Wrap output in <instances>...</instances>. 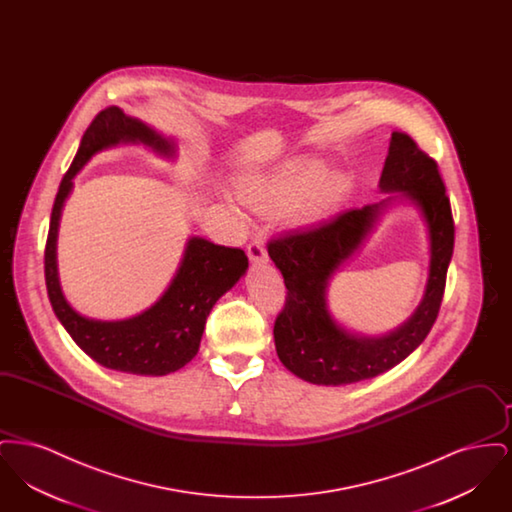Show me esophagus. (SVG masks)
<instances>
[{
    "label": "esophagus",
    "instance_id": "esophagus-1",
    "mask_svg": "<svg viewBox=\"0 0 512 512\" xmlns=\"http://www.w3.org/2000/svg\"><path fill=\"white\" fill-rule=\"evenodd\" d=\"M247 257L255 265H265L268 261L267 249L261 240H251L247 245Z\"/></svg>",
    "mask_w": 512,
    "mask_h": 512
}]
</instances>
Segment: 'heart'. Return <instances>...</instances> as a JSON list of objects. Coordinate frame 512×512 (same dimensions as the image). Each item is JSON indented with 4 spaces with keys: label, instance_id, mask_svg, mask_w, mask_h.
Masks as SVG:
<instances>
[{
    "label": "heart",
    "instance_id": "obj_1",
    "mask_svg": "<svg viewBox=\"0 0 512 512\" xmlns=\"http://www.w3.org/2000/svg\"><path fill=\"white\" fill-rule=\"evenodd\" d=\"M324 165L299 157L267 172L245 174L236 182L240 201L259 213H280L293 207V213L305 219L330 211L345 192L338 176H320Z\"/></svg>",
    "mask_w": 512,
    "mask_h": 512
}]
</instances>
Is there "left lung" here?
<instances>
[{"label":"left lung","instance_id":"obj_1","mask_svg":"<svg viewBox=\"0 0 512 512\" xmlns=\"http://www.w3.org/2000/svg\"><path fill=\"white\" fill-rule=\"evenodd\" d=\"M380 190L401 195L420 209L430 238V274L413 315L386 336H361L340 326L328 311V284L343 261L363 244L374 222L395 199L349 209L311 228L290 230L267 245L286 284V305L274 322L278 359L295 376L322 386L374 378L424 341L438 318L447 268L453 257L455 224L438 163L405 132L391 134Z\"/></svg>","mask_w":512,"mask_h":512}]
</instances>
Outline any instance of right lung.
<instances>
[{
	"label": "right lung",
	"instance_id": "add662e5",
	"mask_svg": "<svg viewBox=\"0 0 512 512\" xmlns=\"http://www.w3.org/2000/svg\"><path fill=\"white\" fill-rule=\"evenodd\" d=\"M119 144H144L159 155H174L172 140L144 122L124 115L119 107H107L96 115L55 195L44 255L46 286L59 322L88 357L105 368L126 374L165 376L188 365L197 355L213 305L244 276L249 263L238 247L190 238L171 286L142 315L109 322L76 313L61 292L57 274L61 211L78 171L101 149Z\"/></svg>",
	"mask_w": 512,
	"mask_h": 512
}]
</instances>
